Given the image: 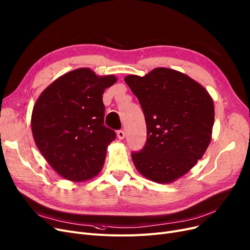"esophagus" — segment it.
<instances>
[{
	"mask_svg": "<svg viewBox=\"0 0 250 250\" xmlns=\"http://www.w3.org/2000/svg\"><path fill=\"white\" fill-rule=\"evenodd\" d=\"M117 137H118V139H121V140L125 139V131H123V129H119V131H117Z\"/></svg>",
	"mask_w": 250,
	"mask_h": 250,
	"instance_id": "esophagus-1",
	"label": "esophagus"
}]
</instances>
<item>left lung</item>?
Here are the masks:
<instances>
[{
  "label": "left lung",
  "instance_id": "obj_1",
  "mask_svg": "<svg viewBox=\"0 0 250 250\" xmlns=\"http://www.w3.org/2000/svg\"><path fill=\"white\" fill-rule=\"evenodd\" d=\"M125 81L137 96L147 126L145 146L132 153L134 164L151 181L173 182L196 165L209 145L211 97L188 75L165 67Z\"/></svg>",
  "mask_w": 250,
  "mask_h": 250
}]
</instances>
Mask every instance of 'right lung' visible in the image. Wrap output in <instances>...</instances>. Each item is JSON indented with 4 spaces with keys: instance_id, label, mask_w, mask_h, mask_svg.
<instances>
[{
    "instance_id": "right-lung-1",
    "label": "right lung",
    "mask_w": 250,
    "mask_h": 250,
    "mask_svg": "<svg viewBox=\"0 0 250 250\" xmlns=\"http://www.w3.org/2000/svg\"><path fill=\"white\" fill-rule=\"evenodd\" d=\"M116 82L89 68L62 75L41 94L31 115L35 142L64 179L82 182L101 170L116 134L104 125L103 93Z\"/></svg>"
}]
</instances>
